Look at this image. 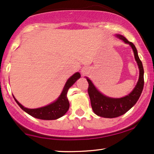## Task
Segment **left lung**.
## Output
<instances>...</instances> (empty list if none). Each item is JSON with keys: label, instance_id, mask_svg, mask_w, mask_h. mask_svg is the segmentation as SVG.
<instances>
[{"label": "left lung", "instance_id": "1", "mask_svg": "<svg viewBox=\"0 0 154 154\" xmlns=\"http://www.w3.org/2000/svg\"><path fill=\"white\" fill-rule=\"evenodd\" d=\"M126 43L129 44L133 49L134 57L139 68V78L135 88L127 96L122 98L114 99L107 97L99 91L87 77L88 82V94L90 98L91 108L97 115L104 118H115L123 115L128 112L137 103L143 91L144 79H143V67L141 61L138 55L137 48L131 42H129L124 36L117 35Z\"/></svg>", "mask_w": 154, "mask_h": 154}]
</instances>
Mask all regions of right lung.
Wrapping results in <instances>:
<instances>
[{
  "label": "right lung",
  "instance_id": "obj_1",
  "mask_svg": "<svg viewBox=\"0 0 154 154\" xmlns=\"http://www.w3.org/2000/svg\"><path fill=\"white\" fill-rule=\"evenodd\" d=\"M80 77V74L77 72L72 76L66 82L65 87H64L63 92L60 94L59 98L55 102L52 103L48 106L38 109H28L25 108L23 105H21L17 101L14 99L19 106L23 111L28 113L30 116L35 118L40 119L43 120H53L63 116L66 112H67L69 107V103L67 100V93L68 89Z\"/></svg>",
  "mask_w": 154,
  "mask_h": 154
}]
</instances>
